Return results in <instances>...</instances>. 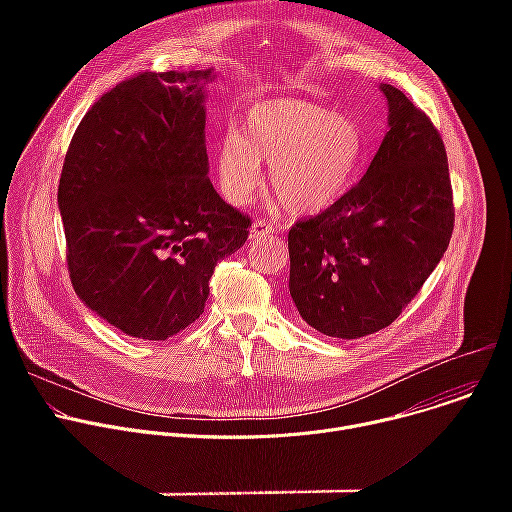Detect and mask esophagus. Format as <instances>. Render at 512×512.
<instances>
[{
  "instance_id": "34e87169",
  "label": "esophagus",
  "mask_w": 512,
  "mask_h": 512,
  "mask_svg": "<svg viewBox=\"0 0 512 512\" xmlns=\"http://www.w3.org/2000/svg\"><path fill=\"white\" fill-rule=\"evenodd\" d=\"M273 231H275L273 223H267V221H263V218H259V221H255V223L251 225L249 237H251V239H261V237H267V235H271Z\"/></svg>"
}]
</instances>
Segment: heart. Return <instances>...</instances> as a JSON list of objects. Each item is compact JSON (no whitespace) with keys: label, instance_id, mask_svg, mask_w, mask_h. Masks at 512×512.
<instances>
[{"label":"heart","instance_id":"b5f03b06","mask_svg":"<svg viewBox=\"0 0 512 512\" xmlns=\"http://www.w3.org/2000/svg\"><path fill=\"white\" fill-rule=\"evenodd\" d=\"M364 150L354 117L304 99H265L218 141L216 178L233 204H245L263 182L265 162L277 202L291 214H314L350 188Z\"/></svg>","mask_w":512,"mask_h":512}]
</instances>
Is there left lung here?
I'll list each match as a JSON object with an SVG mask.
<instances>
[{
	"mask_svg": "<svg viewBox=\"0 0 512 512\" xmlns=\"http://www.w3.org/2000/svg\"><path fill=\"white\" fill-rule=\"evenodd\" d=\"M389 131L367 174L289 229V294L334 338L387 328L444 257L454 198L440 131L399 89L381 85Z\"/></svg>",
	"mask_w": 512,
	"mask_h": 512,
	"instance_id": "left-lung-1",
	"label": "left lung"
}]
</instances>
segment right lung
I'll list each match as a JSON object with an SVG mask.
<instances>
[{
    "instance_id": "add662e5",
    "label": "right lung",
    "mask_w": 512,
    "mask_h": 512,
    "mask_svg": "<svg viewBox=\"0 0 512 512\" xmlns=\"http://www.w3.org/2000/svg\"><path fill=\"white\" fill-rule=\"evenodd\" d=\"M212 70L139 72L83 117L58 208L77 296L123 334L166 340L204 312L218 261L251 218L208 180L202 81Z\"/></svg>"
}]
</instances>
